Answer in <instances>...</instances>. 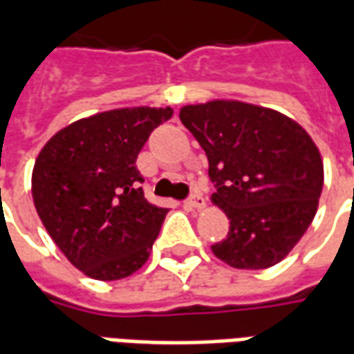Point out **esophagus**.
<instances>
[{"label":"esophagus","instance_id":"esophagus-1","mask_svg":"<svg viewBox=\"0 0 354 354\" xmlns=\"http://www.w3.org/2000/svg\"><path fill=\"white\" fill-rule=\"evenodd\" d=\"M185 205L189 208H195V210H203V208L207 207V201H205V197L201 193H195V195H192L189 199L185 201Z\"/></svg>","mask_w":354,"mask_h":354}]
</instances>
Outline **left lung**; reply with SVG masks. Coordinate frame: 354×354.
<instances>
[{"instance_id": "8db88e82", "label": "left lung", "mask_w": 354, "mask_h": 354, "mask_svg": "<svg viewBox=\"0 0 354 354\" xmlns=\"http://www.w3.org/2000/svg\"><path fill=\"white\" fill-rule=\"evenodd\" d=\"M180 121L208 159L212 203L230 218L216 258L237 269H267L299 243L319 208L324 167L301 124L239 100L180 109Z\"/></svg>"}]
</instances>
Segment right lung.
<instances>
[{"label":"right lung","mask_w":354,"mask_h":354,"mask_svg":"<svg viewBox=\"0 0 354 354\" xmlns=\"http://www.w3.org/2000/svg\"><path fill=\"white\" fill-rule=\"evenodd\" d=\"M170 108H119L58 131L32 172L45 230L66 258L96 281H119L149 258L169 208L147 203L140 149Z\"/></svg>","instance_id":"add662e5"}]
</instances>
